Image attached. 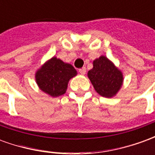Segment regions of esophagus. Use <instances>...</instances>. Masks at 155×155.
<instances>
[{
    "label": "esophagus",
    "instance_id": "1",
    "mask_svg": "<svg viewBox=\"0 0 155 155\" xmlns=\"http://www.w3.org/2000/svg\"><path fill=\"white\" fill-rule=\"evenodd\" d=\"M79 72H80L81 74H84L85 73H86V68L85 67L81 68V69H80V70H79Z\"/></svg>",
    "mask_w": 155,
    "mask_h": 155
}]
</instances>
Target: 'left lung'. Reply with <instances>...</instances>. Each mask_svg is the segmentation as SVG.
Returning a JSON list of instances; mask_svg holds the SVG:
<instances>
[{"instance_id": "8db88e82", "label": "left lung", "mask_w": 155, "mask_h": 155, "mask_svg": "<svg viewBox=\"0 0 155 155\" xmlns=\"http://www.w3.org/2000/svg\"><path fill=\"white\" fill-rule=\"evenodd\" d=\"M88 77L98 94L106 98L114 97L124 81L122 72L104 55L93 61V68L88 71Z\"/></svg>"}]
</instances>
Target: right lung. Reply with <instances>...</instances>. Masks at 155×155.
<instances>
[{
  "label": "right lung",
  "instance_id": "add662e5",
  "mask_svg": "<svg viewBox=\"0 0 155 155\" xmlns=\"http://www.w3.org/2000/svg\"><path fill=\"white\" fill-rule=\"evenodd\" d=\"M77 74L71 64L52 57L35 73V81L41 91L51 97H58L65 93L68 83Z\"/></svg>",
  "mask_w": 155,
  "mask_h": 155
}]
</instances>
